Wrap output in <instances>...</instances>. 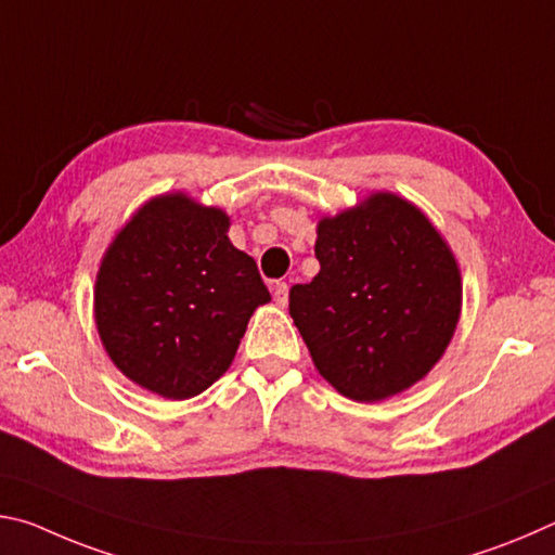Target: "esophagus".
<instances>
[{
  "label": "esophagus",
  "mask_w": 555,
  "mask_h": 555,
  "mask_svg": "<svg viewBox=\"0 0 555 555\" xmlns=\"http://www.w3.org/2000/svg\"><path fill=\"white\" fill-rule=\"evenodd\" d=\"M271 291H274V300L279 306H286V300H288V284L286 281H276L274 286H271Z\"/></svg>",
  "instance_id": "esophagus-1"
}]
</instances>
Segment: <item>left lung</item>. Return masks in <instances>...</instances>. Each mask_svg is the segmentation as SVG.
Returning a JSON list of instances; mask_svg holds the SVG:
<instances>
[{
    "instance_id": "obj_1",
    "label": "left lung",
    "mask_w": 555,
    "mask_h": 555,
    "mask_svg": "<svg viewBox=\"0 0 555 555\" xmlns=\"http://www.w3.org/2000/svg\"><path fill=\"white\" fill-rule=\"evenodd\" d=\"M315 259L318 276L288 294L315 370L343 397L367 403L424 379L463 304L457 261L426 215L374 193L318 222Z\"/></svg>"
}]
</instances>
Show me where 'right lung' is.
Instances as JSON below:
<instances>
[{"instance_id":"obj_1","label":"right lung","mask_w":555,"mask_h":555,"mask_svg":"<svg viewBox=\"0 0 555 555\" xmlns=\"http://www.w3.org/2000/svg\"><path fill=\"white\" fill-rule=\"evenodd\" d=\"M228 230L220 208L168 193L142 205L102 257L100 340L125 377L164 399H191L220 379L251 313L271 300Z\"/></svg>"}]
</instances>
